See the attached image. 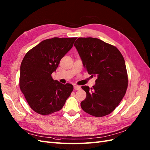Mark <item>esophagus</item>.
<instances>
[{
  "mask_svg": "<svg viewBox=\"0 0 150 150\" xmlns=\"http://www.w3.org/2000/svg\"><path fill=\"white\" fill-rule=\"evenodd\" d=\"M74 89L75 90H80L81 86H78V85H74Z\"/></svg>",
  "mask_w": 150,
  "mask_h": 150,
  "instance_id": "1",
  "label": "esophagus"
}]
</instances>
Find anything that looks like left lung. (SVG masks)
<instances>
[{
  "mask_svg": "<svg viewBox=\"0 0 150 150\" xmlns=\"http://www.w3.org/2000/svg\"><path fill=\"white\" fill-rule=\"evenodd\" d=\"M74 45L86 71L91 76H97L93 88L81 86L86 93L81 108L96 117L110 114L118 106L128 88L123 56L116 47L97 38H79Z\"/></svg>",
  "mask_w": 150,
  "mask_h": 150,
  "instance_id": "1",
  "label": "left lung"
}]
</instances>
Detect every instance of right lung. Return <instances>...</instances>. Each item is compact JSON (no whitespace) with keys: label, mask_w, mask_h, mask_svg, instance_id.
I'll use <instances>...</instances> for the list:
<instances>
[{"label":"right lung","mask_w":150,"mask_h":150,"mask_svg":"<svg viewBox=\"0 0 150 150\" xmlns=\"http://www.w3.org/2000/svg\"><path fill=\"white\" fill-rule=\"evenodd\" d=\"M76 39L44 40L29 50L21 62L20 89L30 108L39 115L61 110L74 89L71 84L54 80L51 74Z\"/></svg>","instance_id":"1"}]
</instances>
